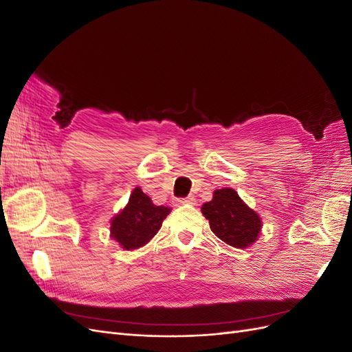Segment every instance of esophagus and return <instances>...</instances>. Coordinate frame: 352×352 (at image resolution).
I'll list each match as a JSON object with an SVG mask.
<instances>
[{"mask_svg":"<svg viewBox=\"0 0 352 352\" xmlns=\"http://www.w3.org/2000/svg\"><path fill=\"white\" fill-rule=\"evenodd\" d=\"M177 206H184V204H189V206H195V198L192 195H189L186 198H179L176 199Z\"/></svg>","mask_w":352,"mask_h":352,"instance_id":"34e87169","label":"esophagus"}]
</instances>
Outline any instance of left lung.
I'll return each instance as SVG.
<instances>
[{"instance_id": "8db88e82", "label": "left lung", "mask_w": 352, "mask_h": 352, "mask_svg": "<svg viewBox=\"0 0 352 352\" xmlns=\"http://www.w3.org/2000/svg\"><path fill=\"white\" fill-rule=\"evenodd\" d=\"M214 235L235 248H248L261 232V219L241 199L235 189H216L212 199L201 207Z\"/></svg>"}]
</instances>
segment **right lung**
<instances>
[{
  "label": "right lung",
  "mask_w": 352,
  "mask_h": 352,
  "mask_svg": "<svg viewBox=\"0 0 352 352\" xmlns=\"http://www.w3.org/2000/svg\"><path fill=\"white\" fill-rule=\"evenodd\" d=\"M168 207L153 204L151 198L135 188L126 207L111 220V238L123 250L132 251L150 242L170 212Z\"/></svg>",
  "instance_id": "right-lung-1"
}]
</instances>
